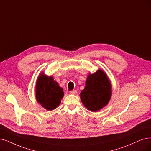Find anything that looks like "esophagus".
Wrapping results in <instances>:
<instances>
[{
  "instance_id": "esophagus-1",
  "label": "esophagus",
  "mask_w": 151,
  "mask_h": 151,
  "mask_svg": "<svg viewBox=\"0 0 151 151\" xmlns=\"http://www.w3.org/2000/svg\"><path fill=\"white\" fill-rule=\"evenodd\" d=\"M70 93L71 94H76L77 93V91L76 90H73V91H70Z\"/></svg>"
}]
</instances>
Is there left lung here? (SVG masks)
<instances>
[{"mask_svg":"<svg viewBox=\"0 0 151 151\" xmlns=\"http://www.w3.org/2000/svg\"><path fill=\"white\" fill-rule=\"evenodd\" d=\"M111 83L106 73L98 69L90 73L85 83L84 90L80 93V99L85 107L92 112H96L105 107L112 95Z\"/></svg>","mask_w":151,"mask_h":151,"instance_id":"8db88e82","label":"left lung"}]
</instances>
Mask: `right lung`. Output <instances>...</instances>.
<instances>
[{"mask_svg": "<svg viewBox=\"0 0 151 151\" xmlns=\"http://www.w3.org/2000/svg\"><path fill=\"white\" fill-rule=\"evenodd\" d=\"M64 92L52 76L41 73L36 82L35 96L38 103L47 111L57 108L63 98Z\"/></svg>", "mask_w": 151, "mask_h": 151, "instance_id": "add662e5", "label": "right lung"}]
</instances>
